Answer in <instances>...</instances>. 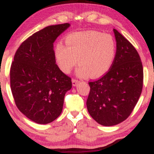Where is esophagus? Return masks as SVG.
<instances>
[{
  "label": "esophagus",
  "instance_id": "34e87169",
  "mask_svg": "<svg viewBox=\"0 0 154 154\" xmlns=\"http://www.w3.org/2000/svg\"><path fill=\"white\" fill-rule=\"evenodd\" d=\"M79 83V81L78 80V79H72V86H76Z\"/></svg>",
  "mask_w": 154,
  "mask_h": 154
}]
</instances>
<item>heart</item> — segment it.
Listing matches in <instances>:
<instances>
[{
  "label": "heart",
  "instance_id": "obj_1",
  "mask_svg": "<svg viewBox=\"0 0 154 154\" xmlns=\"http://www.w3.org/2000/svg\"><path fill=\"white\" fill-rule=\"evenodd\" d=\"M65 44L56 45L55 56L60 69L70 72L79 62V76L97 78L110 69L116 53V44L109 34L95 31L67 36Z\"/></svg>",
  "mask_w": 154,
  "mask_h": 154
}]
</instances>
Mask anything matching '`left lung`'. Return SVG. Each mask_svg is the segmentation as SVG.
I'll list each match as a JSON object with an SVG mask.
<instances>
[{
  "instance_id": "8db88e82",
  "label": "left lung",
  "mask_w": 154,
  "mask_h": 154,
  "mask_svg": "<svg viewBox=\"0 0 154 154\" xmlns=\"http://www.w3.org/2000/svg\"><path fill=\"white\" fill-rule=\"evenodd\" d=\"M117 51L108 72L89 82L87 107L100 125L112 126L128 118L141 95L143 67L140 55L128 39L114 29Z\"/></svg>"
}]
</instances>
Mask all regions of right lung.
<instances>
[{"mask_svg": "<svg viewBox=\"0 0 154 154\" xmlns=\"http://www.w3.org/2000/svg\"><path fill=\"white\" fill-rule=\"evenodd\" d=\"M70 26L53 25L34 33L16 51L10 68L11 93L18 109L32 121L47 124L62 113L71 78L56 64L54 42Z\"/></svg>", "mask_w": 154, "mask_h": 154, "instance_id": "add662e5", "label": "right lung"}]
</instances>
